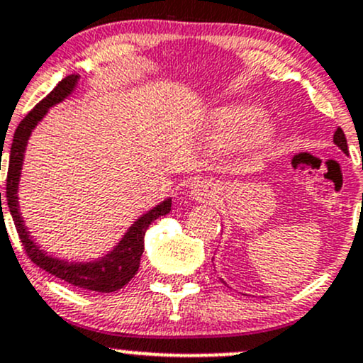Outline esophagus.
Masks as SVG:
<instances>
[{"label":"esophagus","instance_id":"34e87169","mask_svg":"<svg viewBox=\"0 0 363 363\" xmlns=\"http://www.w3.org/2000/svg\"><path fill=\"white\" fill-rule=\"evenodd\" d=\"M191 196L193 200L208 203L218 196V184L212 179L200 177L191 182Z\"/></svg>","mask_w":363,"mask_h":363}]
</instances>
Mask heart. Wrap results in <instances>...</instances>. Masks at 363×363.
Instances as JSON below:
<instances>
[{
  "mask_svg": "<svg viewBox=\"0 0 363 363\" xmlns=\"http://www.w3.org/2000/svg\"><path fill=\"white\" fill-rule=\"evenodd\" d=\"M245 133L255 145H262L272 138L274 125L269 118L260 117V111L253 105L225 106L215 113L213 136L220 143L233 141Z\"/></svg>",
  "mask_w": 363,
  "mask_h": 363,
  "instance_id": "heart-1",
  "label": "heart"
}]
</instances>
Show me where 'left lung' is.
Instances as JSON below:
<instances>
[{
	"instance_id": "left-lung-1",
	"label": "left lung",
	"mask_w": 363,
	"mask_h": 363,
	"mask_svg": "<svg viewBox=\"0 0 363 363\" xmlns=\"http://www.w3.org/2000/svg\"><path fill=\"white\" fill-rule=\"evenodd\" d=\"M334 143H336V145L340 146L345 153H348V145H346V138H345V133L341 127H337V130L334 133Z\"/></svg>"
}]
</instances>
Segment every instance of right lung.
I'll list each match as a JSON object with an SVG mask.
<instances>
[{"mask_svg": "<svg viewBox=\"0 0 363 363\" xmlns=\"http://www.w3.org/2000/svg\"><path fill=\"white\" fill-rule=\"evenodd\" d=\"M79 75H69V77L62 79L58 86L51 91L45 99L38 103L22 122L18 123L17 130L13 134V143H11L10 158H8V174H6V203L10 208L11 217H13V224L17 227V233L22 242L23 250H26L27 257L35 265L41 267L51 276L62 279V281L69 282L75 288L87 289V291H98V293H111L122 289L127 282L130 281L139 270V262H141L143 250H145V233L153 220H157L162 215L170 212V200H165L148 213L143 215L134 222L133 227L127 230L123 240L118 242L117 248L113 252L103 257L101 260L91 262V264H75V262H63L58 258L48 257L45 252L39 250V246L29 238L23 220L20 218L18 212V201H17V186L20 177V169H22L23 151H26L27 139L38 122L45 117L48 108L57 103L62 101L72 93L75 87ZM1 169V163H0ZM0 205H1V193H0Z\"/></svg>", "mask_w": 363, "mask_h": 363, "instance_id": "obj_1", "label": "right lung"}]
</instances>
